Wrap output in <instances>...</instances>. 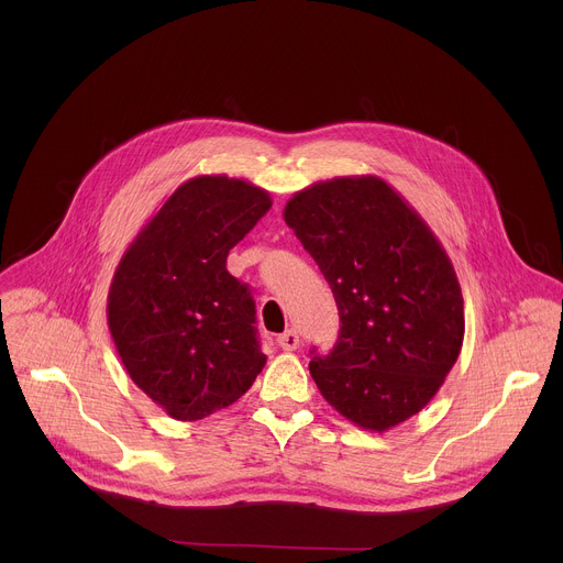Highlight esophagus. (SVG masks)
I'll list each match as a JSON object with an SVG mask.
<instances>
[{
	"label": "esophagus",
	"mask_w": 563,
	"mask_h": 563,
	"mask_svg": "<svg viewBox=\"0 0 563 563\" xmlns=\"http://www.w3.org/2000/svg\"><path fill=\"white\" fill-rule=\"evenodd\" d=\"M278 345H280L285 352H294V350L300 345L298 332H296V330H287L285 334L278 336Z\"/></svg>",
	"instance_id": "esophagus-1"
}]
</instances>
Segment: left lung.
Instances as JSON below:
<instances>
[{
    "instance_id": "left-lung-1",
    "label": "left lung",
    "mask_w": 563,
    "mask_h": 563,
    "mask_svg": "<svg viewBox=\"0 0 563 563\" xmlns=\"http://www.w3.org/2000/svg\"><path fill=\"white\" fill-rule=\"evenodd\" d=\"M332 287L341 332L309 374L354 426L385 432L421 412L459 358L463 296L426 220L376 176L316 183L285 205ZM316 350H311L313 354Z\"/></svg>"
}]
</instances>
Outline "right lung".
Instances as JSON below:
<instances>
[{"label": "right lung", "instance_id": "add662e5", "mask_svg": "<svg viewBox=\"0 0 563 563\" xmlns=\"http://www.w3.org/2000/svg\"><path fill=\"white\" fill-rule=\"evenodd\" d=\"M269 207V194L247 180L191 178L142 227L113 274L107 320L115 350L172 419L229 408L267 363L254 298L227 272V256Z\"/></svg>", "mask_w": 563, "mask_h": 563}]
</instances>
